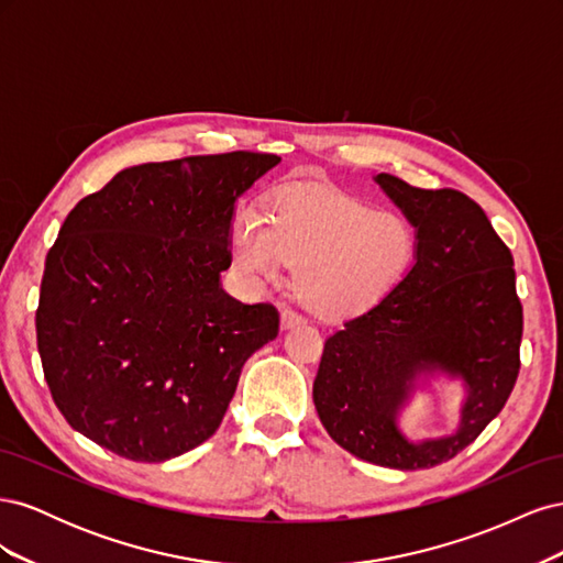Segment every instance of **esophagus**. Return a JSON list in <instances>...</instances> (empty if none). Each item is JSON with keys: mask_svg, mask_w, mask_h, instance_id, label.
Masks as SVG:
<instances>
[{"mask_svg": "<svg viewBox=\"0 0 563 563\" xmlns=\"http://www.w3.org/2000/svg\"><path fill=\"white\" fill-rule=\"evenodd\" d=\"M279 321H282V329L286 331V329H294V327H298V323H302V317L296 314V312H291V310H284Z\"/></svg>", "mask_w": 563, "mask_h": 563, "instance_id": "34e87169", "label": "esophagus"}]
</instances>
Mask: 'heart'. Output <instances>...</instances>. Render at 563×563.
Instances as JSON below:
<instances>
[{"instance_id":"b5f03b06","label":"heart","mask_w":563,"mask_h":563,"mask_svg":"<svg viewBox=\"0 0 563 563\" xmlns=\"http://www.w3.org/2000/svg\"><path fill=\"white\" fill-rule=\"evenodd\" d=\"M418 255V232L397 211L329 187H282L263 220L240 213L232 223V261L251 284L279 282L296 265L300 302L323 319L376 308L397 291Z\"/></svg>"}]
</instances>
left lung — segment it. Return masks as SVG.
I'll return each mask as SVG.
<instances>
[{
    "instance_id": "8db88e82",
    "label": "left lung",
    "mask_w": 563,
    "mask_h": 563,
    "mask_svg": "<svg viewBox=\"0 0 563 563\" xmlns=\"http://www.w3.org/2000/svg\"><path fill=\"white\" fill-rule=\"evenodd\" d=\"M411 220L418 255L395 294L333 331L312 399L338 446L366 463L422 470L446 463L496 418L519 376L523 312L512 253L479 203L373 176ZM432 382L464 389L451 435L413 440L400 413Z\"/></svg>"
}]
</instances>
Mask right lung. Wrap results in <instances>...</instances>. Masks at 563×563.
<instances>
[{
  "label": "right lung",
  "mask_w": 563,
  "mask_h": 563,
  "mask_svg": "<svg viewBox=\"0 0 563 563\" xmlns=\"http://www.w3.org/2000/svg\"><path fill=\"white\" fill-rule=\"evenodd\" d=\"M279 162L230 152L129 166L67 213L46 253L37 347L73 430L135 463L218 430L242 366L279 333L272 305L220 284L236 201Z\"/></svg>",
  "instance_id": "obj_1"
}]
</instances>
